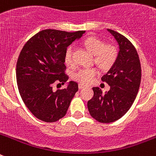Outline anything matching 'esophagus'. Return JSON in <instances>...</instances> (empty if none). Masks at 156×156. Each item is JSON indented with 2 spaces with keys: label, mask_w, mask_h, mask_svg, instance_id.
I'll return each instance as SVG.
<instances>
[{
  "label": "esophagus",
  "mask_w": 156,
  "mask_h": 156,
  "mask_svg": "<svg viewBox=\"0 0 156 156\" xmlns=\"http://www.w3.org/2000/svg\"><path fill=\"white\" fill-rule=\"evenodd\" d=\"M79 89H83V87H85V86L83 84H82V83H79Z\"/></svg>",
  "instance_id": "obj_1"
}]
</instances>
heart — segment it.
I'll list each match as a JSON object with an SVG mask.
<instances>
[{"mask_svg": "<svg viewBox=\"0 0 156 156\" xmlns=\"http://www.w3.org/2000/svg\"><path fill=\"white\" fill-rule=\"evenodd\" d=\"M83 45L94 55V62L101 69H108L116 60L118 49L114 44H105L102 40L96 37H89L83 41ZM65 62L68 66L74 65L73 48H69L65 53ZM98 74L96 68L80 69L75 72L73 79L82 84H88Z\"/></svg>", "mask_w": 156, "mask_h": 156, "instance_id": "b5f03b06", "label": "heart"}]
</instances>
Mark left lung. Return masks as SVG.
<instances>
[{
  "instance_id": "obj_1",
  "label": "left lung",
  "mask_w": 156,
  "mask_h": 156,
  "mask_svg": "<svg viewBox=\"0 0 156 156\" xmlns=\"http://www.w3.org/2000/svg\"><path fill=\"white\" fill-rule=\"evenodd\" d=\"M108 31L119 47L116 60L101 77V80L109 85L110 90L104 94L99 87H93L94 96L87 102L90 115L103 123L115 122L127 112L137 97L141 79L136 48L122 34L109 29Z\"/></svg>"
}]
</instances>
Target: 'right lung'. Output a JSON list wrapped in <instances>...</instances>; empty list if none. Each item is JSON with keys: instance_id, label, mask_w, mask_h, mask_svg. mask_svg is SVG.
I'll list each match as a JSON object with an SVG mask.
<instances>
[{"instance_id": "obj_1", "label": "right lung", "mask_w": 156, "mask_h": 156, "mask_svg": "<svg viewBox=\"0 0 156 156\" xmlns=\"http://www.w3.org/2000/svg\"><path fill=\"white\" fill-rule=\"evenodd\" d=\"M84 33L44 30L23 46L16 64V80L23 102L37 119L54 122L66 115L78 83L70 81L67 87L56 91L52 86L68 80L65 53L67 47Z\"/></svg>"}]
</instances>
